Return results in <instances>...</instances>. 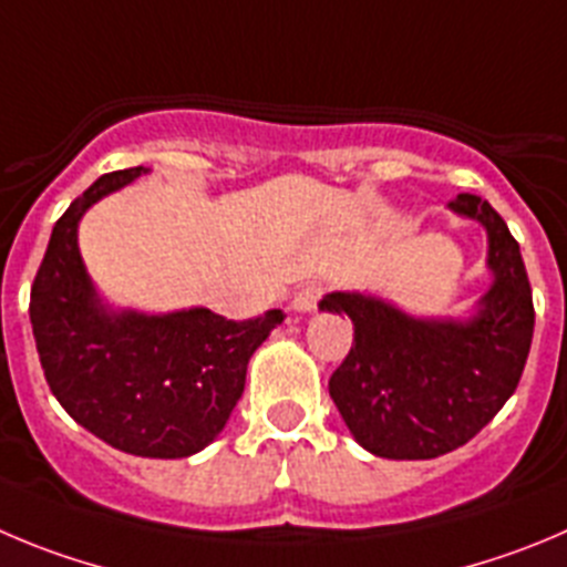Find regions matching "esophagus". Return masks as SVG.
Wrapping results in <instances>:
<instances>
[{
	"label": "esophagus",
	"instance_id": "1",
	"mask_svg": "<svg viewBox=\"0 0 567 567\" xmlns=\"http://www.w3.org/2000/svg\"><path fill=\"white\" fill-rule=\"evenodd\" d=\"M319 296H321V285H316V282L301 285V288L296 290L293 301H290V308H293L296 313H313Z\"/></svg>",
	"mask_w": 567,
	"mask_h": 567
}]
</instances>
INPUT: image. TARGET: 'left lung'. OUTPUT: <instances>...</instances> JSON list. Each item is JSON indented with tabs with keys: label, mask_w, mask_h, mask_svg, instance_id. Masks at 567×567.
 Masks as SVG:
<instances>
[{
	"label": "left lung",
	"mask_w": 567,
	"mask_h": 567,
	"mask_svg": "<svg viewBox=\"0 0 567 567\" xmlns=\"http://www.w3.org/2000/svg\"><path fill=\"white\" fill-rule=\"evenodd\" d=\"M447 209L486 235L489 288L462 316H416L369 290H332L324 313H347L355 343L330 396L363 451L394 462L436 458L467 444L515 394L534 332L520 246L478 195Z\"/></svg>",
	"instance_id": "left-lung-1"
}]
</instances>
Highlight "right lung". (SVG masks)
Instances as JSON below:
<instances>
[{
	"mask_svg": "<svg viewBox=\"0 0 567 567\" xmlns=\"http://www.w3.org/2000/svg\"><path fill=\"white\" fill-rule=\"evenodd\" d=\"M142 173H105L63 212L30 290V321L47 383L78 425L131 456L187 458L224 431L248 361L285 313L235 324L200 305L167 313L111 305L89 277L78 229Z\"/></svg>",
	"mask_w": 567,
	"mask_h": 567,
	"instance_id": "obj_1",
	"label": "right lung"
}]
</instances>
